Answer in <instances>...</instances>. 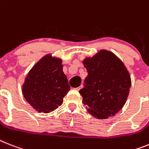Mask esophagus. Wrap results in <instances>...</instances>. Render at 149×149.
<instances>
[{
  "instance_id": "34e87169",
  "label": "esophagus",
  "mask_w": 149,
  "mask_h": 149,
  "mask_svg": "<svg viewBox=\"0 0 149 149\" xmlns=\"http://www.w3.org/2000/svg\"><path fill=\"white\" fill-rule=\"evenodd\" d=\"M82 87H83V85H81V86H80V87H78V88H75V89L77 90V91H79V90L81 89V88H82Z\"/></svg>"
}]
</instances>
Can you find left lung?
I'll list each match as a JSON object with an SVG mask.
<instances>
[{"mask_svg":"<svg viewBox=\"0 0 149 149\" xmlns=\"http://www.w3.org/2000/svg\"><path fill=\"white\" fill-rule=\"evenodd\" d=\"M88 74L79 91L88 112L97 119L113 116L123 107L131 87V77L124 63L112 52L102 49L86 57Z\"/></svg>","mask_w":149,"mask_h":149,"instance_id":"8db88e82","label":"left lung"}]
</instances>
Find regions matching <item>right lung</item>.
<instances>
[{"instance_id": "obj_1", "label": "right lung", "mask_w": 149, "mask_h": 149, "mask_svg": "<svg viewBox=\"0 0 149 149\" xmlns=\"http://www.w3.org/2000/svg\"><path fill=\"white\" fill-rule=\"evenodd\" d=\"M62 69V60L51 54L42 58L30 69L22 86V93L33 109L48 113L62 104L70 90Z\"/></svg>"}]
</instances>
